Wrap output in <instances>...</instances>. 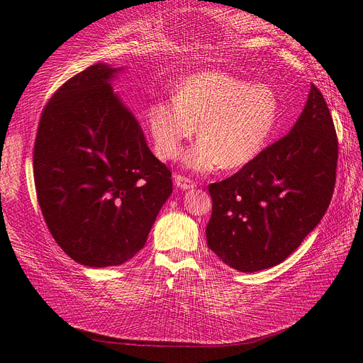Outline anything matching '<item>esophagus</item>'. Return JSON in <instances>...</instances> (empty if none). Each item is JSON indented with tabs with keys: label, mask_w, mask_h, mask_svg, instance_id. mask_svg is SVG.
Listing matches in <instances>:
<instances>
[{
	"label": "esophagus",
	"mask_w": 363,
	"mask_h": 363,
	"mask_svg": "<svg viewBox=\"0 0 363 363\" xmlns=\"http://www.w3.org/2000/svg\"><path fill=\"white\" fill-rule=\"evenodd\" d=\"M175 184L181 189H191V188L196 186V182L193 179H189V178L182 177V175H175Z\"/></svg>",
	"instance_id": "34e87169"
}]
</instances>
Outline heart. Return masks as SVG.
I'll return each instance as SVG.
<instances>
[{"label":"heart","mask_w":363,"mask_h":363,"mask_svg":"<svg viewBox=\"0 0 363 363\" xmlns=\"http://www.w3.org/2000/svg\"><path fill=\"white\" fill-rule=\"evenodd\" d=\"M281 100L268 84L207 70L188 76L174 99L152 101L147 122L157 156L175 160L199 126L200 140L185 155V166L211 172L241 167L268 147L278 128Z\"/></svg>","instance_id":"b5f03b06"}]
</instances>
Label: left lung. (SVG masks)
<instances>
[{"instance_id": "8db88e82", "label": "left lung", "mask_w": 363, "mask_h": 363, "mask_svg": "<svg viewBox=\"0 0 363 363\" xmlns=\"http://www.w3.org/2000/svg\"><path fill=\"white\" fill-rule=\"evenodd\" d=\"M338 140L330 108L312 84L290 133L266 147L231 178L208 185V249L240 272L284 262L330 206Z\"/></svg>"}]
</instances>
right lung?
<instances>
[{
    "label": "right lung",
    "instance_id": "obj_1",
    "mask_svg": "<svg viewBox=\"0 0 363 363\" xmlns=\"http://www.w3.org/2000/svg\"><path fill=\"white\" fill-rule=\"evenodd\" d=\"M119 70L74 74L41 113L33 147L36 197L63 252L91 268L118 266L147 241L172 194V174L113 92Z\"/></svg>",
    "mask_w": 363,
    "mask_h": 363
}]
</instances>
